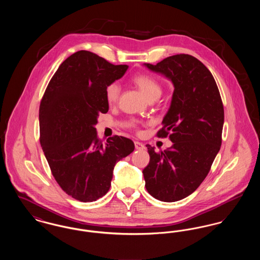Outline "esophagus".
Segmentation results:
<instances>
[{
	"label": "esophagus",
	"mask_w": 260,
	"mask_h": 260,
	"mask_svg": "<svg viewBox=\"0 0 260 260\" xmlns=\"http://www.w3.org/2000/svg\"><path fill=\"white\" fill-rule=\"evenodd\" d=\"M135 146H136V150H144V149L146 148L144 146V144H142L141 142H138V141L135 142Z\"/></svg>",
	"instance_id": "34e87169"
}]
</instances>
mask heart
Masks as SVG:
<instances>
[{"instance_id":"1","label":"heart","mask_w":260,"mask_h":260,"mask_svg":"<svg viewBox=\"0 0 260 260\" xmlns=\"http://www.w3.org/2000/svg\"><path fill=\"white\" fill-rule=\"evenodd\" d=\"M133 83L140 89V91L149 100L159 99L161 94V85L149 75H136L133 78ZM120 93H121V87L116 82L109 84L105 88V98L109 104L116 103L120 98Z\"/></svg>"}]
</instances>
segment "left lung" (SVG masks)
<instances>
[{"label":"left lung","mask_w":260,"mask_h":260,"mask_svg":"<svg viewBox=\"0 0 260 260\" xmlns=\"http://www.w3.org/2000/svg\"><path fill=\"white\" fill-rule=\"evenodd\" d=\"M143 65L166 77L174 87L157 134L170 135L173 145L160 152L146 145L150 161L142 172L145 187L159 201L176 202L198 188L220 150L222 100L210 70L192 55L176 54L156 65Z\"/></svg>","instance_id":"left-lung-1"}]
</instances>
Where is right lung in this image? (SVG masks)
Returning <instances> with one entry per match:
<instances>
[{
  "label": "right lung",
  "mask_w": 260,
  "mask_h": 260,
  "mask_svg": "<svg viewBox=\"0 0 260 260\" xmlns=\"http://www.w3.org/2000/svg\"><path fill=\"white\" fill-rule=\"evenodd\" d=\"M127 68L79 50L62 62L41 101V146L62 190L81 202L104 196L116 162L135 150L124 136L102 143L95 128L99 114L109 109L105 88Z\"/></svg>",
  "instance_id": "obj_1"
}]
</instances>
